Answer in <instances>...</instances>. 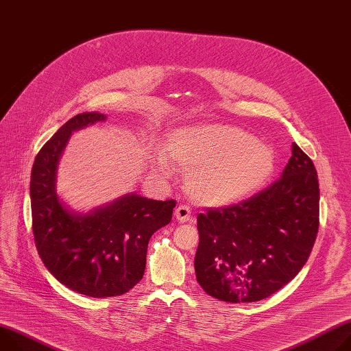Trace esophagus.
<instances>
[{
  "label": "esophagus",
  "mask_w": 351,
  "mask_h": 351,
  "mask_svg": "<svg viewBox=\"0 0 351 351\" xmlns=\"http://www.w3.org/2000/svg\"><path fill=\"white\" fill-rule=\"evenodd\" d=\"M190 215H192V210H190V207L186 206V204H180V206H178L176 210H175V217H176V219L180 221V222L189 221V219H190Z\"/></svg>",
  "instance_id": "1"
}]
</instances>
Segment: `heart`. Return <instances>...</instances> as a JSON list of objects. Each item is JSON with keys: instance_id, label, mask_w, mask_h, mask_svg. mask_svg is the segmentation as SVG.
Segmentation results:
<instances>
[{"instance_id": "obj_1", "label": "heart", "mask_w": 351, "mask_h": 351, "mask_svg": "<svg viewBox=\"0 0 351 351\" xmlns=\"http://www.w3.org/2000/svg\"><path fill=\"white\" fill-rule=\"evenodd\" d=\"M154 171L171 176L186 171L190 196L207 206L238 203L271 176L276 156L270 145L230 124L187 125L173 132L165 148L151 155Z\"/></svg>"}]
</instances>
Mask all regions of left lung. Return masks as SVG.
<instances>
[{"mask_svg":"<svg viewBox=\"0 0 351 351\" xmlns=\"http://www.w3.org/2000/svg\"><path fill=\"white\" fill-rule=\"evenodd\" d=\"M319 228V183L312 159L293 143L281 178L238 204L197 215L196 278L226 302L261 301L306 263Z\"/></svg>","mask_w":351,"mask_h":351,"instance_id":"left-lung-1","label":"left lung"}]
</instances>
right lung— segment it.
<instances>
[{"mask_svg":"<svg viewBox=\"0 0 351 351\" xmlns=\"http://www.w3.org/2000/svg\"><path fill=\"white\" fill-rule=\"evenodd\" d=\"M106 120L102 113L70 119L38 152L30 175L32 228L47 270L70 290L106 298L130 291L143 278L148 241L169 224L175 200L127 195L89 214L67 210L56 192V172L73 132Z\"/></svg>","mask_w":351,"mask_h":351,"instance_id":"add662e5","label":"right lung"}]
</instances>
